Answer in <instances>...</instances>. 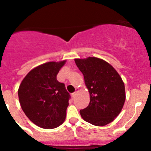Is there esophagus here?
I'll list each match as a JSON object with an SVG mask.
<instances>
[{
    "mask_svg": "<svg viewBox=\"0 0 151 151\" xmlns=\"http://www.w3.org/2000/svg\"><path fill=\"white\" fill-rule=\"evenodd\" d=\"M78 91H79V89H76V91H75V92H74V93L72 94V97H73V98H75V97H76V96H77V92H78Z\"/></svg>",
    "mask_w": 151,
    "mask_h": 151,
    "instance_id": "esophagus-1",
    "label": "esophagus"
}]
</instances>
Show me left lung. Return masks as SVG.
Wrapping results in <instances>:
<instances>
[{"instance_id":"left-lung-1","label":"left lung","mask_w":151,"mask_h":151,"mask_svg":"<svg viewBox=\"0 0 151 151\" xmlns=\"http://www.w3.org/2000/svg\"><path fill=\"white\" fill-rule=\"evenodd\" d=\"M74 61L84 75L90 95L88 106L79 111L81 118L96 126L110 124L121 113L125 103V86L121 76L102 59L89 57Z\"/></svg>"}]
</instances>
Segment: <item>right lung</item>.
<instances>
[{
    "mask_svg": "<svg viewBox=\"0 0 151 151\" xmlns=\"http://www.w3.org/2000/svg\"><path fill=\"white\" fill-rule=\"evenodd\" d=\"M67 60L48 62L31 70L18 91L20 106L33 124L52 129L63 124L70 94L57 75Z\"/></svg>",
    "mask_w": 151,
    "mask_h": 151,
    "instance_id": "right-lung-1",
    "label": "right lung"
}]
</instances>
